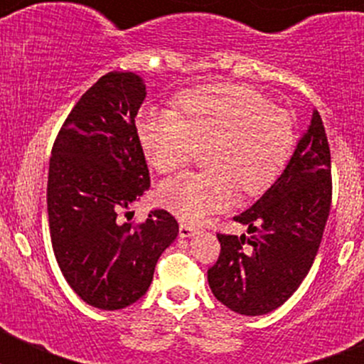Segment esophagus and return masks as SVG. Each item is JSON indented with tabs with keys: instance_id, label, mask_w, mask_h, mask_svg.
<instances>
[{
	"instance_id": "34e87169",
	"label": "esophagus",
	"mask_w": 364,
	"mask_h": 364,
	"mask_svg": "<svg viewBox=\"0 0 364 364\" xmlns=\"http://www.w3.org/2000/svg\"><path fill=\"white\" fill-rule=\"evenodd\" d=\"M180 237H184V239H188V237H193V235L197 233V230L193 226H189V224H180V230H178Z\"/></svg>"
}]
</instances>
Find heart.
Wrapping results in <instances>:
<instances>
[{
	"instance_id": "1",
	"label": "heart",
	"mask_w": 364,
	"mask_h": 364,
	"mask_svg": "<svg viewBox=\"0 0 364 364\" xmlns=\"http://www.w3.org/2000/svg\"><path fill=\"white\" fill-rule=\"evenodd\" d=\"M175 109L140 111L136 133L147 162L162 175L188 166L205 146L208 169L167 180L159 189L160 202L186 222L226 210L237 188L247 197L266 193L294 153L290 114L250 85L189 89Z\"/></svg>"
}]
</instances>
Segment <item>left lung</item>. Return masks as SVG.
<instances>
[{
	"label": "left lung",
	"mask_w": 364,
	"mask_h": 364,
	"mask_svg": "<svg viewBox=\"0 0 364 364\" xmlns=\"http://www.w3.org/2000/svg\"><path fill=\"white\" fill-rule=\"evenodd\" d=\"M330 205V146L321 114L314 111L284 173L235 217L252 235L217 233L220 255L208 269L215 297L242 315H264L284 304L314 264Z\"/></svg>",
	"instance_id": "8db88e82"
}]
</instances>
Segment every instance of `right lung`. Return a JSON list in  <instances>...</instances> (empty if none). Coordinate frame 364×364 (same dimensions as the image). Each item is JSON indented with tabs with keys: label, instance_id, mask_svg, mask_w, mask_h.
<instances>
[{
	"label": "right lung",
	"instance_id": "1",
	"mask_svg": "<svg viewBox=\"0 0 364 364\" xmlns=\"http://www.w3.org/2000/svg\"><path fill=\"white\" fill-rule=\"evenodd\" d=\"M144 98L146 85L134 73L104 74L69 112L50 153L54 257L70 288L100 310H120L142 297L178 235V222L164 210L131 222L129 205L151 184L134 124Z\"/></svg>",
	"mask_w": 364,
	"mask_h": 364
}]
</instances>
